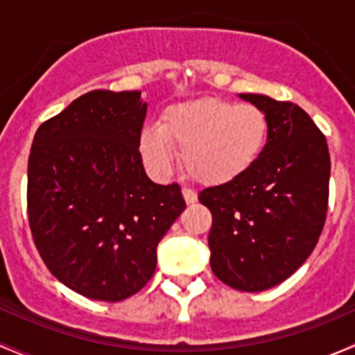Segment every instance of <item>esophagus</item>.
<instances>
[{"label":"esophagus","instance_id":"1","mask_svg":"<svg viewBox=\"0 0 355 355\" xmlns=\"http://www.w3.org/2000/svg\"><path fill=\"white\" fill-rule=\"evenodd\" d=\"M182 194H184V199L187 204H194L196 200H198V194H196L194 191H191V189H182Z\"/></svg>","mask_w":355,"mask_h":355}]
</instances>
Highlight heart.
Instances as JSON below:
<instances>
[{"mask_svg": "<svg viewBox=\"0 0 355 355\" xmlns=\"http://www.w3.org/2000/svg\"><path fill=\"white\" fill-rule=\"evenodd\" d=\"M270 137V120L259 106L198 98L168 106L159 128L142 132L146 163L159 175L171 170L175 149H182L185 173L207 187L244 177L257 163Z\"/></svg>", "mask_w": 355, "mask_h": 355, "instance_id": "obj_1", "label": "heart"}]
</instances>
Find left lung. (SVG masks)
Listing matches in <instances>:
<instances>
[{
    "instance_id": "left-lung-1",
    "label": "left lung",
    "mask_w": 355,
    "mask_h": 355,
    "mask_svg": "<svg viewBox=\"0 0 355 355\" xmlns=\"http://www.w3.org/2000/svg\"><path fill=\"white\" fill-rule=\"evenodd\" d=\"M270 120L257 163L239 180L204 189L211 211V270L223 284L263 292L295 273L327 221L330 153L323 132L290 101L241 94Z\"/></svg>"
}]
</instances>
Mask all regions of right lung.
<instances>
[{"instance_id": "1", "label": "right lung", "mask_w": 355, "mask_h": 355, "mask_svg": "<svg viewBox=\"0 0 355 355\" xmlns=\"http://www.w3.org/2000/svg\"><path fill=\"white\" fill-rule=\"evenodd\" d=\"M139 91H91L34 135L27 214L48 270L80 295L118 302L153 278L156 247L185 209L177 184L148 178Z\"/></svg>"}]
</instances>
